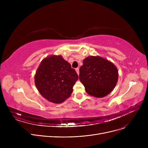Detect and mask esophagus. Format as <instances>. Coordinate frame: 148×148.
<instances>
[{
    "label": "esophagus",
    "instance_id": "1",
    "mask_svg": "<svg viewBox=\"0 0 148 148\" xmlns=\"http://www.w3.org/2000/svg\"><path fill=\"white\" fill-rule=\"evenodd\" d=\"M75 71H76L77 74H79V68H75Z\"/></svg>",
    "mask_w": 148,
    "mask_h": 148
}]
</instances>
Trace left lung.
I'll list each match as a JSON object with an SVG mask.
<instances>
[{
    "mask_svg": "<svg viewBox=\"0 0 148 148\" xmlns=\"http://www.w3.org/2000/svg\"><path fill=\"white\" fill-rule=\"evenodd\" d=\"M79 79L88 94L97 98L108 95L114 88L118 79V69L108 60L99 56L83 60Z\"/></svg>",
    "mask_w": 148,
    "mask_h": 148,
    "instance_id": "1",
    "label": "left lung"
}]
</instances>
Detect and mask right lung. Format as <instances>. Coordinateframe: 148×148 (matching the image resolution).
<instances>
[{"label":"right lung","instance_id":"1","mask_svg":"<svg viewBox=\"0 0 148 148\" xmlns=\"http://www.w3.org/2000/svg\"><path fill=\"white\" fill-rule=\"evenodd\" d=\"M78 79L75 69L61 56H51L45 58L39 66L35 83L46 99L60 103L71 95Z\"/></svg>","mask_w":148,"mask_h":148}]
</instances>
